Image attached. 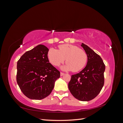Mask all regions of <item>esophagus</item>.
<instances>
[{
    "instance_id": "1",
    "label": "esophagus",
    "mask_w": 123,
    "mask_h": 123,
    "mask_svg": "<svg viewBox=\"0 0 123 123\" xmlns=\"http://www.w3.org/2000/svg\"><path fill=\"white\" fill-rule=\"evenodd\" d=\"M64 74V73H63V72H60V75L61 76H62V75H63Z\"/></svg>"
}]
</instances>
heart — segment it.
I'll list each match as a JSON object with an SVG mask.
<instances>
[{
	"label": "heart",
	"instance_id": "1",
	"mask_svg": "<svg viewBox=\"0 0 123 123\" xmlns=\"http://www.w3.org/2000/svg\"><path fill=\"white\" fill-rule=\"evenodd\" d=\"M49 60L54 66L58 67L66 59L67 62L62 69L78 72L83 68L87 61V56L84 50L70 44L60 45L59 50L51 48L48 52Z\"/></svg>",
	"mask_w": 123,
	"mask_h": 123
}]
</instances>
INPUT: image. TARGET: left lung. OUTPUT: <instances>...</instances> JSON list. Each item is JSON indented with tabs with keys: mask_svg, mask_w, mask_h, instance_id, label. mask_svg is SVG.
<instances>
[{
	"mask_svg": "<svg viewBox=\"0 0 123 123\" xmlns=\"http://www.w3.org/2000/svg\"><path fill=\"white\" fill-rule=\"evenodd\" d=\"M87 56L86 67L80 72L71 75L68 87L72 95L81 101H89L100 93L104 84L105 65L101 56L82 43Z\"/></svg>",
	"mask_w": 123,
	"mask_h": 123,
	"instance_id": "obj_1",
	"label": "left lung"
}]
</instances>
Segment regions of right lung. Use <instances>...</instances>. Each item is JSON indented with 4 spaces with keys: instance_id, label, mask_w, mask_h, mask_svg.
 <instances>
[{
    "instance_id": "1",
    "label": "right lung",
    "mask_w": 123,
    "mask_h": 123,
    "mask_svg": "<svg viewBox=\"0 0 123 123\" xmlns=\"http://www.w3.org/2000/svg\"><path fill=\"white\" fill-rule=\"evenodd\" d=\"M48 48L39 44L27 51L17 62L16 80L24 95L32 99L49 95L60 72L49 63Z\"/></svg>"
}]
</instances>
